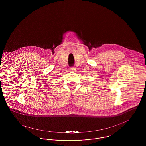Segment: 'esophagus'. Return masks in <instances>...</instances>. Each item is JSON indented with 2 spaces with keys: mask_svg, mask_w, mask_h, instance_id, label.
I'll return each instance as SVG.
<instances>
[{
  "mask_svg": "<svg viewBox=\"0 0 146 146\" xmlns=\"http://www.w3.org/2000/svg\"><path fill=\"white\" fill-rule=\"evenodd\" d=\"M70 70H71L72 72H75V71L76 70V68L74 67H70Z\"/></svg>",
  "mask_w": 146,
  "mask_h": 146,
  "instance_id": "esophagus-1",
  "label": "esophagus"
}]
</instances>
